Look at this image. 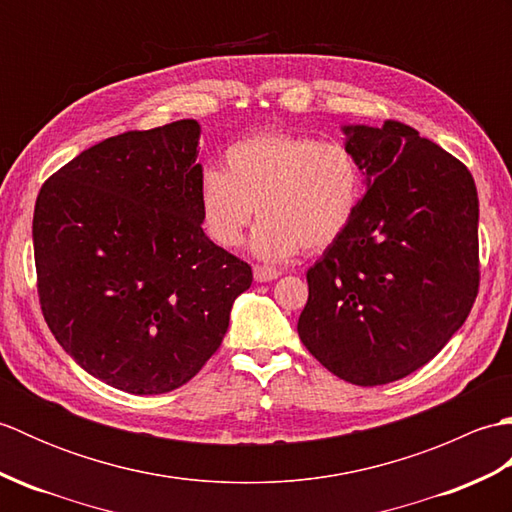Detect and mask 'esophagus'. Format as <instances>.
<instances>
[{
	"mask_svg": "<svg viewBox=\"0 0 512 512\" xmlns=\"http://www.w3.org/2000/svg\"><path fill=\"white\" fill-rule=\"evenodd\" d=\"M253 275H255V281H259V284H266V281L277 279L281 273L277 268H270V266H255Z\"/></svg>",
	"mask_w": 512,
	"mask_h": 512,
	"instance_id": "1",
	"label": "esophagus"
}]
</instances>
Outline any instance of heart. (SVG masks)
Segmentation results:
<instances>
[{"label": "heart", "mask_w": 512, "mask_h": 512, "mask_svg": "<svg viewBox=\"0 0 512 512\" xmlns=\"http://www.w3.org/2000/svg\"><path fill=\"white\" fill-rule=\"evenodd\" d=\"M363 195V165L350 147L297 134L239 140L226 149L224 169L206 167L198 178L206 235L235 248L255 211L250 250L266 262L332 246L354 222Z\"/></svg>", "instance_id": "b5f03b06"}]
</instances>
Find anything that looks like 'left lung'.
Masks as SVG:
<instances>
[{
	"label": "left lung",
	"instance_id": "obj_1",
	"mask_svg": "<svg viewBox=\"0 0 512 512\" xmlns=\"http://www.w3.org/2000/svg\"><path fill=\"white\" fill-rule=\"evenodd\" d=\"M343 134L365 195L308 270L297 330L334 376L374 387L429 363L469 317L480 202L471 171L409 125H343Z\"/></svg>",
	"mask_w": 512,
	"mask_h": 512
}]
</instances>
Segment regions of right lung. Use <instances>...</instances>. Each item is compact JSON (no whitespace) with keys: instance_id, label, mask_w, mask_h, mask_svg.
<instances>
[{"instance_id":"add662e5","label":"right lung","mask_w":512,"mask_h":512,"mask_svg":"<svg viewBox=\"0 0 512 512\" xmlns=\"http://www.w3.org/2000/svg\"><path fill=\"white\" fill-rule=\"evenodd\" d=\"M198 121L127 132L46 180L39 301L74 363L127 394L178 389L217 352L253 270L202 231Z\"/></svg>"}]
</instances>
